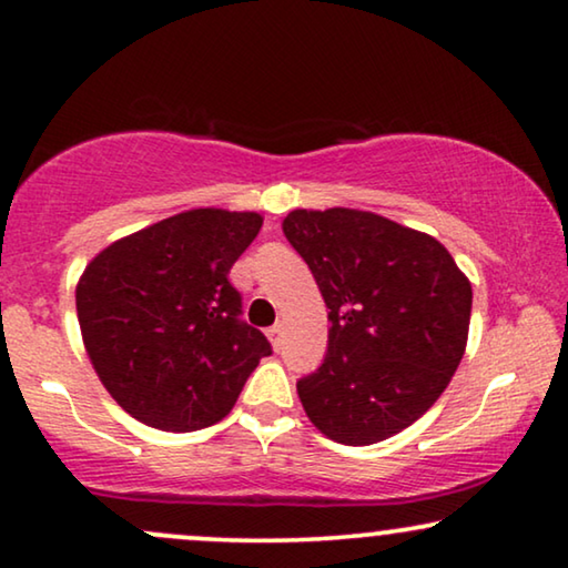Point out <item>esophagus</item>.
I'll return each mask as SVG.
<instances>
[{
  "label": "esophagus",
  "instance_id": "obj_1",
  "mask_svg": "<svg viewBox=\"0 0 568 568\" xmlns=\"http://www.w3.org/2000/svg\"><path fill=\"white\" fill-rule=\"evenodd\" d=\"M266 336H268V341H271V346H274L276 352H278V348H282V338H284V323H276V325H271Z\"/></svg>",
  "mask_w": 568,
  "mask_h": 568
}]
</instances>
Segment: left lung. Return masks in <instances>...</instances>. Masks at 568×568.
<instances>
[{
  "mask_svg": "<svg viewBox=\"0 0 568 568\" xmlns=\"http://www.w3.org/2000/svg\"><path fill=\"white\" fill-rule=\"evenodd\" d=\"M284 235L328 307V354L297 383L317 432L364 447L429 410L468 346L473 290L439 240L362 209H294Z\"/></svg>",
  "mask_w": 568,
  "mask_h": 568,
  "instance_id": "8db88e82",
  "label": "left lung"
}]
</instances>
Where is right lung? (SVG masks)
Returning <instances> with one entry per match:
<instances>
[{
	"label": "right lung",
	"instance_id": "right-lung-1",
	"mask_svg": "<svg viewBox=\"0 0 568 568\" xmlns=\"http://www.w3.org/2000/svg\"><path fill=\"white\" fill-rule=\"evenodd\" d=\"M263 224L255 212L201 206L103 247L77 282L82 344L119 406L162 432L224 418L271 354L240 321L230 268Z\"/></svg>",
	"mask_w": 568,
	"mask_h": 568
}]
</instances>
